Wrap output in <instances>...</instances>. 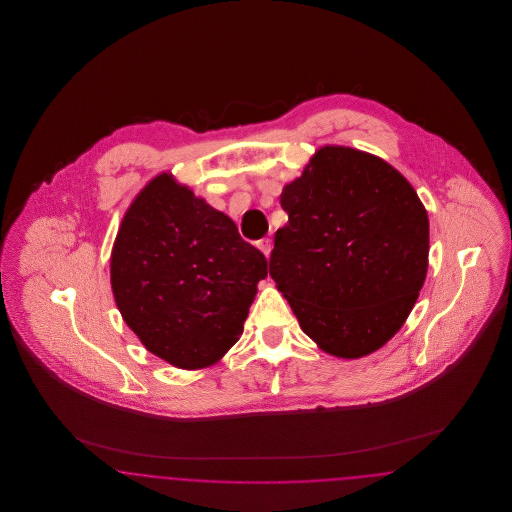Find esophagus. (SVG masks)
Returning a JSON list of instances; mask_svg holds the SVG:
<instances>
[{
    "label": "esophagus",
    "instance_id": "1",
    "mask_svg": "<svg viewBox=\"0 0 512 512\" xmlns=\"http://www.w3.org/2000/svg\"><path fill=\"white\" fill-rule=\"evenodd\" d=\"M257 247L265 253V257L268 259V255H270V251H272V240H270V238H263V240L257 242Z\"/></svg>",
    "mask_w": 512,
    "mask_h": 512
}]
</instances>
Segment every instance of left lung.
Here are the masks:
<instances>
[{"label":"left lung","mask_w":512,"mask_h":512,"mask_svg":"<svg viewBox=\"0 0 512 512\" xmlns=\"http://www.w3.org/2000/svg\"><path fill=\"white\" fill-rule=\"evenodd\" d=\"M270 276L301 330L334 357L359 359L397 334L428 272L430 222L413 186L384 159L318 149L284 186Z\"/></svg>","instance_id":"obj_1"}]
</instances>
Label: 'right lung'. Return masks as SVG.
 <instances>
[{"label":"right lung","instance_id":"1","mask_svg":"<svg viewBox=\"0 0 512 512\" xmlns=\"http://www.w3.org/2000/svg\"><path fill=\"white\" fill-rule=\"evenodd\" d=\"M265 255L234 220L155 176L136 195L111 253V288L124 322L163 361L195 370L240 340Z\"/></svg>","mask_w":512,"mask_h":512}]
</instances>
